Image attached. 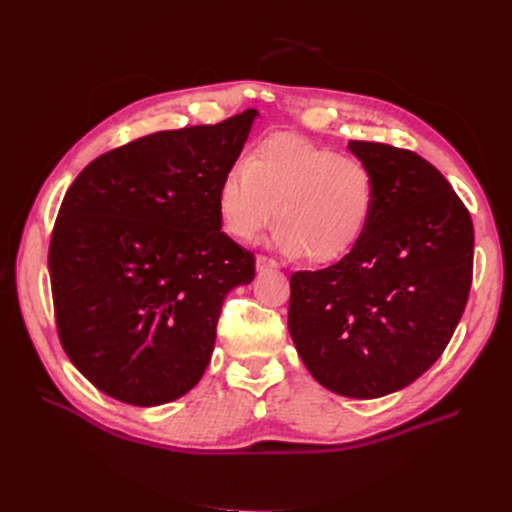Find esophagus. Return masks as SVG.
Returning <instances> with one entry per match:
<instances>
[{"mask_svg": "<svg viewBox=\"0 0 512 512\" xmlns=\"http://www.w3.org/2000/svg\"><path fill=\"white\" fill-rule=\"evenodd\" d=\"M256 269L258 271H275L280 269V265L273 258H267V256H256Z\"/></svg>", "mask_w": 512, "mask_h": 512, "instance_id": "1", "label": "esophagus"}]
</instances>
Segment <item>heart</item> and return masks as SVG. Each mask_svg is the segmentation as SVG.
I'll return each mask as SVG.
<instances>
[{"label": "heart", "mask_w": 512, "mask_h": 512, "mask_svg": "<svg viewBox=\"0 0 512 512\" xmlns=\"http://www.w3.org/2000/svg\"><path fill=\"white\" fill-rule=\"evenodd\" d=\"M218 213L237 241H254L273 218V243L314 265L348 256L374 213V179L356 158L290 132L262 138L218 185Z\"/></svg>", "instance_id": "obj_1"}]
</instances>
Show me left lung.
I'll return each mask as SVG.
<instances>
[{
  "mask_svg": "<svg viewBox=\"0 0 512 512\" xmlns=\"http://www.w3.org/2000/svg\"><path fill=\"white\" fill-rule=\"evenodd\" d=\"M374 179L363 239L335 265L290 277L288 329L324 389L376 399L412 384L451 342L472 286V218L414 151L350 141Z\"/></svg>",
  "mask_w": 512,
  "mask_h": 512,
  "instance_id": "obj_1",
  "label": "left lung"
}]
</instances>
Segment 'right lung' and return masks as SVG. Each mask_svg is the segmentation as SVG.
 I'll return each mask as SVG.
<instances>
[{"label":"right lung","mask_w":512,"mask_h":512,"mask_svg":"<svg viewBox=\"0 0 512 512\" xmlns=\"http://www.w3.org/2000/svg\"><path fill=\"white\" fill-rule=\"evenodd\" d=\"M256 117L136 138L66 192L49 247L57 333L108 397L151 408L203 378L224 297L254 280V254L220 230L218 185Z\"/></svg>","instance_id":"1"}]
</instances>
